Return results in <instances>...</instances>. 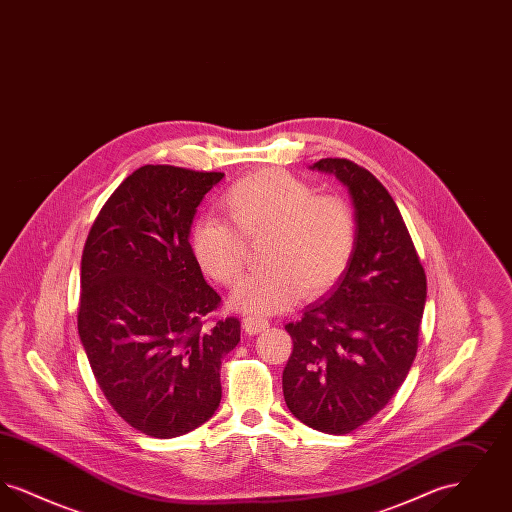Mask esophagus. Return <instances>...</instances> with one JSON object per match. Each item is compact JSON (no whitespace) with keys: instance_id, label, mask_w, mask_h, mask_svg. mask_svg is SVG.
<instances>
[{"instance_id":"1","label":"esophagus","mask_w":512,"mask_h":512,"mask_svg":"<svg viewBox=\"0 0 512 512\" xmlns=\"http://www.w3.org/2000/svg\"><path fill=\"white\" fill-rule=\"evenodd\" d=\"M242 326H244L245 334H249V336H255V334H259V332H263V330H267L268 320L261 317H245L244 322H242Z\"/></svg>"}]
</instances>
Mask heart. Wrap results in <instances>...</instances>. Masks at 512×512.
<instances>
[{"label": "heart", "mask_w": 512, "mask_h": 512, "mask_svg": "<svg viewBox=\"0 0 512 512\" xmlns=\"http://www.w3.org/2000/svg\"><path fill=\"white\" fill-rule=\"evenodd\" d=\"M224 220L197 222L190 234L195 263L220 286L232 288L244 274L245 242L265 238L267 267L247 276L232 307L274 315L293 307L303 293L328 292L349 267L357 222L336 195H317L305 180L280 169L251 172L220 197Z\"/></svg>", "instance_id": "b5f03b06"}]
</instances>
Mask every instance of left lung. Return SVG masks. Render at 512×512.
<instances>
[{"label":"left lung","mask_w":512,"mask_h":512,"mask_svg":"<svg viewBox=\"0 0 512 512\" xmlns=\"http://www.w3.org/2000/svg\"><path fill=\"white\" fill-rule=\"evenodd\" d=\"M347 186L355 253L336 286L286 324L293 351L282 374L290 413L324 434H349L380 413L418 349L426 274L390 192L349 159H320Z\"/></svg>","instance_id":"8db88e82"}]
</instances>
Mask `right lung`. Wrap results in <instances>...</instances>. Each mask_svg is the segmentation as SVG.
Instances as JSON below:
<instances>
[{
  "mask_svg": "<svg viewBox=\"0 0 512 512\" xmlns=\"http://www.w3.org/2000/svg\"><path fill=\"white\" fill-rule=\"evenodd\" d=\"M222 176L140 167L105 201L82 251L80 341L109 405L151 438L215 414L222 359L240 341L236 317L205 328L220 295L190 245L197 205Z\"/></svg>",
  "mask_w": 512,
  "mask_h": 512,
  "instance_id": "obj_1",
  "label": "right lung"
}]
</instances>
